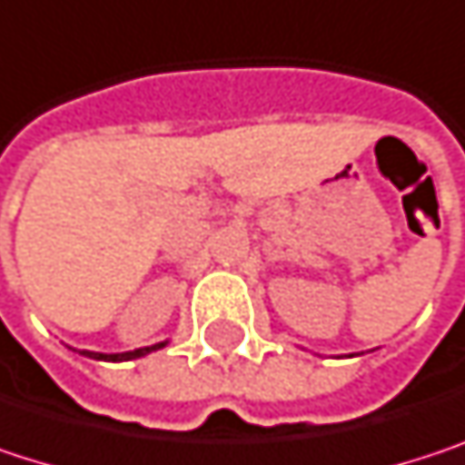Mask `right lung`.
I'll return each mask as SVG.
<instances>
[{
  "label": "right lung",
  "instance_id": "add662e5",
  "mask_svg": "<svg viewBox=\"0 0 465 465\" xmlns=\"http://www.w3.org/2000/svg\"><path fill=\"white\" fill-rule=\"evenodd\" d=\"M166 344H169V339H166V341H158V344H150V347H140V350H129V352H94V350H80V355L94 358V361H113V363H121V361L144 358V355H150V352H155V350H161V347H166Z\"/></svg>",
  "mask_w": 465,
  "mask_h": 465
}]
</instances>
